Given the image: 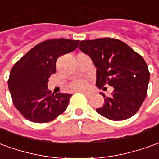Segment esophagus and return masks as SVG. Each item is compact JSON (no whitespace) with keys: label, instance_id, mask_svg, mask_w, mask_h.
Here are the masks:
<instances>
[{"label":"esophagus","instance_id":"1","mask_svg":"<svg viewBox=\"0 0 159 159\" xmlns=\"http://www.w3.org/2000/svg\"><path fill=\"white\" fill-rule=\"evenodd\" d=\"M83 95H85L86 97H88V98H89V97L92 96V93H90V92H84V93H83Z\"/></svg>","mask_w":159,"mask_h":159}]
</instances>
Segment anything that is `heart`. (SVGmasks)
<instances>
[{
	"label": "heart",
	"mask_w": 159,
	"mask_h": 159,
	"mask_svg": "<svg viewBox=\"0 0 159 159\" xmlns=\"http://www.w3.org/2000/svg\"><path fill=\"white\" fill-rule=\"evenodd\" d=\"M70 89L71 90L75 91H83L85 90L88 87V83L84 79H77L73 81L69 85Z\"/></svg>",
	"instance_id": "1"
}]
</instances>
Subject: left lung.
I'll return each instance as SVG.
<instances>
[{"label": "left lung", "instance_id": "1", "mask_svg": "<svg viewBox=\"0 0 159 159\" xmlns=\"http://www.w3.org/2000/svg\"><path fill=\"white\" fill-rule=\"evenodd\" d=\"M79 49L90 57L96 68V86L114 88L96 112L111 120H124L137 113L145 101L150 79L148 66L139 53L111 38L82 40ZM104 89V88H103Z\"/></svg>", "mask_w": 159, "mask_h": 159}]
</instances>
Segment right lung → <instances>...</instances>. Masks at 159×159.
Instances as JSON below:
<instances>
[{"label":"right lung","mask_w":159,"mask_h":159,"mask_svg":"<svg viewBox=\"0 0 159 159\" xmlns=\"http://www.w3.org/2000/svg\"><path fill=\"white\" fill-rule=\"evenodd\" d=\"M79 40L57 39L43 41L22 57L10 71L8 89L14 107L24 118L35 123L53 120L67 108L72 95H54L47 89L56 72L57 59L73 52Z\"/></svg>","instance_id":"right-lung-1"}]
</instances>
